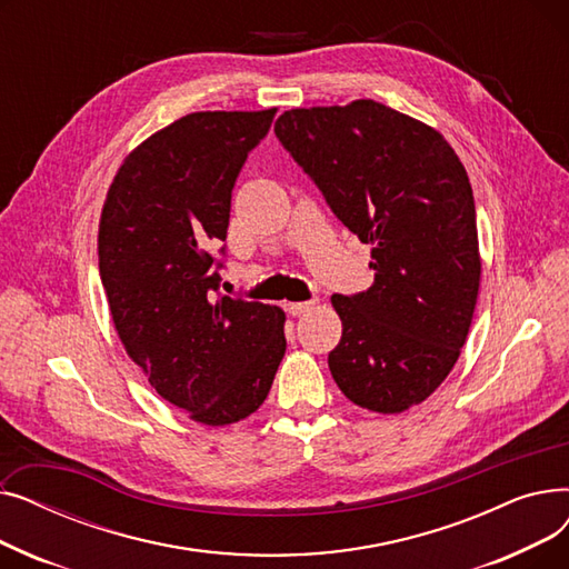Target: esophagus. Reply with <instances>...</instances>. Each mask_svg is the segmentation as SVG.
Listing matches in <instances>:
<instances>
[{
	"label": "esophagus",
	"mask_w": 569,
	"mask_h": 569,
	"mask_svg": "<svg viewBox=\"0 0 569 569\" xmlns=\"http://www.w3.org/2000/svg\"><path fill=\"white\" fill-rule=\"evenodd\" d=\"M313 305H316V300H309V302H288L286 309H288L290 316H302V313H307L309 309H313Z\"/></svg>",
	"instance_id": "obj_1"
}]
</instances>
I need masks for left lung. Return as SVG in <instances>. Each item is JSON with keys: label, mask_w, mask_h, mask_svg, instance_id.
<instances>
[{"label": "left lung", "mask_w": 569, "mask_h": 569, "mask_svg": "<svg viewBox=\"0 0 569 569\" xmlns=\"http://www.w3.org/2000/svg\"><path fill=\"white\" fill-rule=\"evenodd\" d=\"M274 133L371 244L373 286L332 297L343 335L327 362L339 390L382 415L422 403L459 360L480 288L466 168L438 131L371 99L288 110Z\"/></svg>", "instance_id": "obj_1"}]
</instances>
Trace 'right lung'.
I'll return each mask as SVG.
<instances>
[{
    "label": "right lung",
    "instance_id": "obj_1",
    "mask_svg": "<svg viewBox=\"0 0 569 569\" xmlns=\"http://www.w3.org/2000/svg\"><path fill=\"white\" fill-rule=\"evenodd\" d=\"M260 112H191L117 170L99 226L114 330L149 385L191 420L223 427L267 399L286 352L283 311L219 292L230 200Z\"/></svg>",
    "mask_w": 569,
    "mask_h": 569
}]
</instances>
